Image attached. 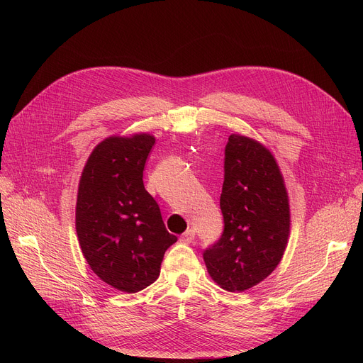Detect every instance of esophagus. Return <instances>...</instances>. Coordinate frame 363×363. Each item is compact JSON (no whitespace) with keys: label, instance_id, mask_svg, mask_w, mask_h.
Masks as SVG:
<instances>
[{"label":"esophagus","instance_id":"1","mask_svg":"<svg viewBox=\"0 0 363 363\" xmlns=\"http://www.w3.org/2000/svg\"><path fill=\"white\" fill-rule=\"evenodd\" d=\"M195 240V231L191 228V230H186L182 235H181V241H184V242H186V244H189V242H192Z\"/></svg>","mask_w":363,"mask_h":363}]
</instances>
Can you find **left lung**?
<instances>
[{
  "label": "left lung",
  "instance_id": "8db88e82",
  "mask_svg": "<svg viewBox=\"0 0 363 363\" xmlns=\"http://www.w3.org/2000/svg\"><path fill=\"white\" fill-rule=\"evenodd\" d=\"M220 206L224 231L203 250V262L220 287L244 291L273 273L290 234L283 175L262 143L235 133L228 138Z\"/></svg>",
  "mask_w": 363,
  "mask_h": 363
}]
</instances>
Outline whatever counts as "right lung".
<instances>
[{"label": "right lung", "mask_w": 363, "mask_h": 363, "mask_svg": "<svg viewBox=\"0 0 363 363\" xmlns=\"http://www.w3.org/2000/svg\"><path fill=\"white\" fill-rule=\"evenodd\" d=\"M153 145L147 133L105 139L90 153L79 184L76 231L82 252L100 280L125 293L157 280L165 251L177 241L143 185Z\"/></svg>", "instance_id": "add662e5"}]
</instances>
